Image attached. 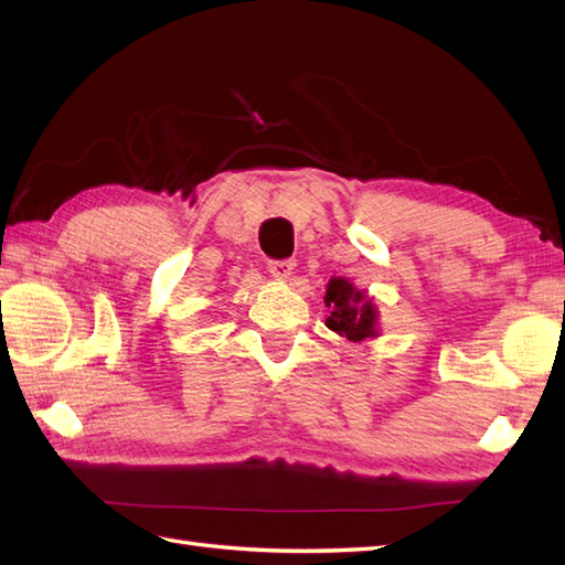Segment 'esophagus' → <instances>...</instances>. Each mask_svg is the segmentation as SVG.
I'll use <instances>...</instances> for the list:
<instances>
[{
    "label": "esophagus",
    "instance_id": "obj_1",
    "mask_svg": "<svg viewBox=\"0 0 565 565\" xmlns=\"http://www.w3.org/2000/svg\"><path fill=\"white\" fill-rule=\"evenodd\" d=\"M295 266H297V264H295L292 259H280V262H270V264H268V270H270L273 278L287 280V278L295 273Z\"/></svg>",
    "mask_w": 565,
    "mask_h": 565
}]
</instances>
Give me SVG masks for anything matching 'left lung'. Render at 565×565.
<instances>
[{
  "mask_svg": "<svg viewBox=\"0 0 565 565\" xmlns=\"http://www.w3.org/2000/svg\"><path fill=\"white\" fill-rule=\"evenodd\" d=\"M324 306L330 318L324 324L353 344L380 337V311L365 289H358L349 278H330L324 289Z\"/></svg>",
  "mask_w": 565,
  "mask_h": 565,
  "instance_id": "obj_1",
  "label": "left lung"
}]
</instances>
